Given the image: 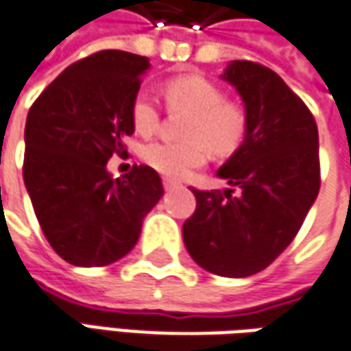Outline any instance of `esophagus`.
Listing matches in <instances>:
<instances>
[{"label":"esophagus","mask_w":351,"mask_h":351,"mask_svg":"<svg viewBox=\"0 0 351 351\" xmlns=\"http://www.w3.org/2000/svg\"><path fill=\"white\" fill-rule=\"evenodd\" d=\"M163 186L165 190H175V188H178V182L173 178H163Z\"/></svg>","instance_id":"1"}]
</instances>
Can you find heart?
I'll list each match as a JSON object with an SVG mask.
<instances>
[{
  "label": "heart",
  "instance_id": "heart-1",
  "mask_svg": "<svg viewBox=\"0 0 351 351\" xmlns=\"http://www.w3.org/2000/svg\"><path fill=\"white\" fill-rule=\"evenodd\" d=\"M171 108L186 110L184 141H152L141 149L143 161L157 173L182 178L206 161V147L213 155H227L245 136V114L235 104L223 103L221 91L198 75L171 79L165 85ZM132 122L139 134H152L159 124V108L152 95L139 93L132 103Z\"/></svg>",
  "mask_w": 351,
  "mask_h": 351
}]
</instances>
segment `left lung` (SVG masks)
<instances>
[{
	"mask_svg": "<svg viewBox=\"0 0 351 351\" xmlns=\"http://www.w3.org/2000/svg\"><path fill=\"white\" fill-rule=\"evenodd\" d=\"M221 79L243 99L245 138L217 171L231 188L223 194L192 188L196 212L182 225V239L204 270L247 278L289 247L317 199L319 130L272 69L233 60Z\"/></svg>",
	"mask_w": 351,
	"mask_h": 351,
	"instance_id": "obj_1",
	"label": "left lung"
}]
</instances>
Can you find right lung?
<instances>
[{"instance_id": "add662e5", "label": "right lung", "mask_w": 351, "mask_h": 351, "mask_svg": "<svg viewBox=\"0 0 351 351\" xmlns=\"http://www.w3.org/2000/svg\"><path fill=\"white\" fill-rule=\"evenodd\" d=\"M149 67L145 56L97 52L64 69L29 110L25 186L48 243L73 266L126 256L163 196V182L147 165L120 178L106 169L134 134L132 103Z\"/></svg>"}]
</instances>
